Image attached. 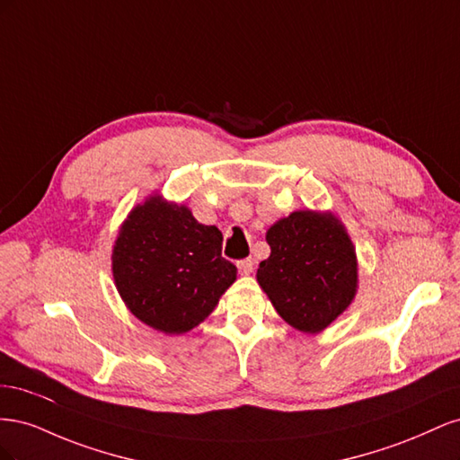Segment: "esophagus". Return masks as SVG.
<instances>
[{
  "label": "esophagus",
  "instance_id": "34e87169",
  "mask_svg": "<svg viewBox=\"0 0 460 460\" xmlns=\"http://www.w3.org/2000/svg\"><path fill=\"white\" fill-rule=\"evenodd\" d=\"M238 270H240V274H252V270H253V261L252 259H242V261H238Z\"/></svg>",
  "mask_w": 460,
  "mask_h": 460
}]
</instances>
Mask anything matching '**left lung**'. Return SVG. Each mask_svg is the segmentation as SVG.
<instances>
[{"instance_id":"8db88e82","label":"left lung","mask_w":460,"mask_h":460,"mask_svg":"<svg viewBox=\"0 0 460 460\" xmlns=\"http://www.w3.org/2000/svg\"><path fill=\"white\" fill-rule=\"evenodd\" d=\"M270 257L257 282L272 307L303 333L326 330L358 288L355 245L343 222L330 211H294L267 230Z\"/></svg>"}]
</instances>
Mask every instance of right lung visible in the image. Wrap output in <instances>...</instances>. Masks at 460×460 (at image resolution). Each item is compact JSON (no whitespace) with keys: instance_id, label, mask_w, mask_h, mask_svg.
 I'll return each instance as SVG.
<instances>
[{"instance_id":"obj_1","label":"right lung","mask_w":460,"mask_h":460,"mask_svg":"<svg viewBox=\"0 0 460 460\" xmlns=\"http://www.w3.org/2000/svg\"><path fill=\"white\" fill-rule=\"evenodd\" d=\"M220 252L217 226L201 225L186 205L153 193L120 225L111 270L137 320L180 336L199 326L235 282L238 269Z\"/></svg>"}]
</instances>
